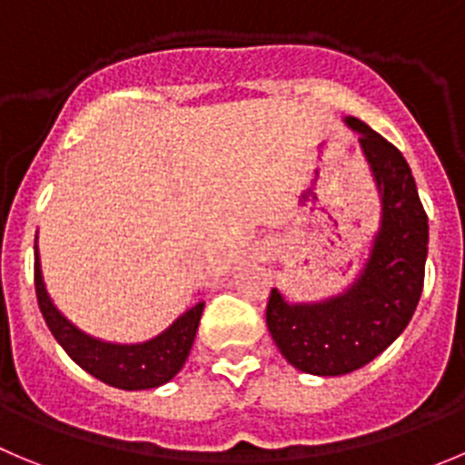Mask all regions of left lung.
<instances>
[{
	"mask_svg": "<svg viewBox=\"0 0 465 465\" xmlns=\"http://www.w3.org/2000/svg\"><path fill=\"white\" fill-rule=\"evenodd\" d=\"M362 153L381 193V228L361 278L322 303L290 306L272 290L267 326L285 361L317 377H340L368 365L395 342L413 317L424 285L429 223L404 154L358 118Z\"/></svg>",
	"mask_w": 465,
	"mask_h": 465,
	"instance_id": "8db88e82",
	"label": "left lung"
}]
</instances>
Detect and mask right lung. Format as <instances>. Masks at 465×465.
Segmentation results:
<instances>
[{
  "label": "right lung",
  "mask_w": 465,
  "mask_h": 465,
  "mask_svg": "<svg viewBox=\"0 0 465 465\" xmlns=\"http://www.w3.org/2000/svg\"><path fill=\"white\" fill-rule=\"evenodd\" d=\"M34 282H36L38 306L45 317V324L50 326L52 335L64 347V351L88 374L109 386L121 388V391H145V388H157L171 381L183 370L184 361L192 351L198 322H201L203 308H205L203 302L196 303L187 312H183L163 333L148 342L112 344L82 333L77 326L70 324L56 311L47 296L45 285H43L38 246L36 262H34Z\"/></svg>",
  "instance_id": "add662e5"
}]
</instances>
